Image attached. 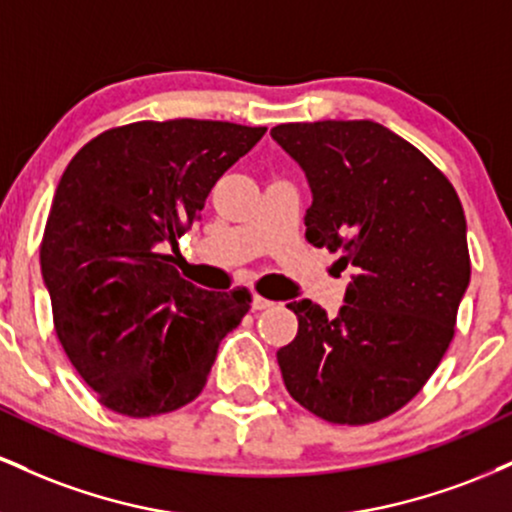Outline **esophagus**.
I'll return each mask as SVG.
<instances>
[{"mask_svg":"<svg viewBox=\"0 0 512 512\" xmlns=\"http://www.w3.org/2000/svg\"><path fill=\"white\" fill-rule=\"evenodd\" d=\"M272 301H269V298H264V296H260V293H257L255 298H252V310H267V308H272Z\"/></svg>","mask_w":512,"mask_h":512,"instance_id":"esophagus-1","label":"esophagus"}]
</instances>
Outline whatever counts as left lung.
<instances>
[{
  "label": "left lung",
  "instance_id": "1",
  "mask_svg": "<svg viewBox=\"0 0 512 512\" xmlns=\"http://www.w3.org/2000/svg\"><path fill=\"white\" fill-rule=\"evenodd\" d=\"M313 190L305 240L351 269L337 317L293 301L298 334L276 351L286 390L330 424L395 414L428 383L455 337L472 262L460 197L440 168L370 120L272 129Z\"/></svg>",
  "mask_w": 512,
  "mask_h": 512
}]
</instances>
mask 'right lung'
<instances>
[{"label":"right lung","instance_id":"obj_1","mask_svg":"<svg viewBox=\"0 0 512 512\" xmlns=\"http://www.w3.org/2000/svg\"><path fill=\"white\" fill-rule=\"evenodd\" d=\"M267 127L142 120L81 146L64 168L40 243L52 322L76 373L117 414L175 411L207 385L248 289L204 291L163 248L202 219L211 187Z\"/></svg>","mask_w":512,"mask_h":512}]
</instances>
